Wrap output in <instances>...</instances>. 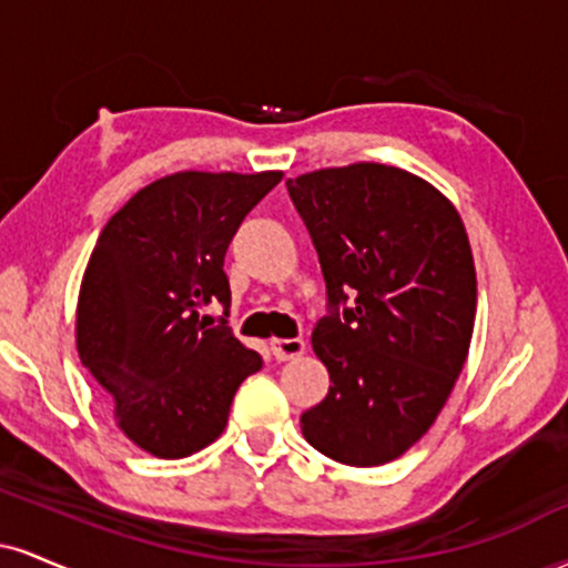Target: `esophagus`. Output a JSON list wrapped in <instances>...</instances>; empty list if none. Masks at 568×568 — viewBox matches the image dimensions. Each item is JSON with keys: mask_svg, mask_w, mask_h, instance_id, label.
I'll list each match as a JSON object with an SVG mask.
<instances>
[{"mask_svg": "<svg viewBox=\"0 0 568 568\" xmlns=\"http://www.w3.org/2000/svg\"><path fill=\"white\" fill-rule=\"evenodd\" d=\"M306 349V344L302 338H272V355L277 357V361H296V357H302Z\"/></svg>", "mask_w": 568, "mask_h": 568, "instance_id": "esophagus-1", "label": "esophagus"}]
</instances>
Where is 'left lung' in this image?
<instances>
[{"mask_svg": "<svg viewBox=\"0 0 568 568\" xmlns=\"http://www.w3.org/2000/svg\"><path fill=\"white\" fill-rule=\"evenodd\" d=\"M285 186L331 310L312 347L334 384L302 414V433L342 465H387L433 427L467 361L478 283L465 224L433 184L379 162Z\"/></svg>", "mask_w": 568, "mask_h": 568, "instance_id": "1", "label": "left lung"}]
</instances>
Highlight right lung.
I'll return each instance as SVG.
<instances>
[{
  "label": "right lung",
  "mask_w": 568,
  "mask_h": 568,
  "mask_svg": "<svg viewBox=\"0 0 568 568\" xmlns=\"http://www.w3.org/2000/svg\"><path fill=\"white\" fill-rule=\"evenodd\" d=\"M283 179L181 171L135 192L103 226L77 304V352L114 403L116 427L160 459L224 433L234 393L264 366L207 304L232 302L224 256ZM226 315V312H224Z\"/></svg>",
  "instance_id": "obj_1"
}]
</instances>
